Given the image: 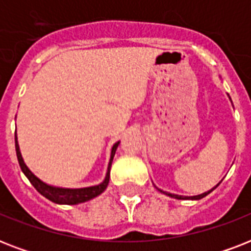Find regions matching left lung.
<instances>
[{
	"mask_svg": "<svg viewBox=\"0 0 251 251\" xmlns=\"http://www.w3.org/2000/svg\"><path fill=\"white\" fill-rule=\"evenodd\" d=\"M220 182H222V181H220ZM219 182V183H220ZM219 183L218 185H216V186L215 187H212V189H211V190H208V191H206V193H203V194H199V195H193V197H183V195H177V194H172V193H167V191H164V190H161V189H159V187H156L157 190L160 191V193H163V194H165V195H168V197H171V198H176V199H189V201H198V199H202V198H204V197H206V195H208L211 193V191H214L215 189H216V187L219 186Z\"/></svg>",
	"mask_w": 251,
	"mask_h": 251,
	"instance_id": "1",
	"label": "left lung"
}]
</instances>
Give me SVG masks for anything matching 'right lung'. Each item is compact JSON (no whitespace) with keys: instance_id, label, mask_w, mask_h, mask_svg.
<instances>
[{"instance_id":"obj_1","label":"right lung","mask_w":251,"mask_h":251,"mask_svg":"<svg viewBox=\"0 0 251 251\" xmlns=\"http://www.w3.org/2000/svg\"><path fill=\"white\" fill-rule=\"evenodd\" d=\"M120 142L114 143L112 150H110V159L108 163V169H106L105 178L102 179V182L95 186H88V187H79V189H66V187H57L52 186L45 183L44 181H41L39 177L33 175L32 172L29 171L28 167L25 165L23 157H22L21 150H19V145H18V138H17V131H15V151H17V157L21 165L22 172L25 173V176L29 179V182L32 183V186L40 193L43 197H45L49 201L57 203V204H79V203L87 202L90 199L98 197L105 190L108 183H109V175H110V167H112V161H113L114 153L117 150Z\"/></svg>"}]
</instances>
